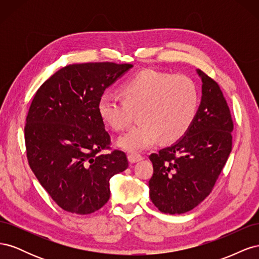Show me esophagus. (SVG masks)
Returning <instances> with one entry per match:
<instances>
[{"instance_id": "obj_1", "label": "esophagus", "mask_w": 259, "mask_h": 259, "mask_svg": "<svg viewBox=\"0 0 259 259\" xmlns=\"http://www.w3.org/2000/svg\"><path fill=\"white\" fill-rule=\"evenodd\" d=\"M127 159H128V161H130V163H136V162H139V161H142L143 160V156L140 155V154H136V153H132V154H128V156H127Z\"/></svg>"}]
</instances>
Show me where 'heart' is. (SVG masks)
Returning <instances> with one entry per match:
<instances>
[{
    "label": "heart",
    "instance_id": "1",
    "mask_svg": "<svg viewBox=\"0 0 259 259\" xmlns=\"http://www.w3.org/2000/svg\"><path fill=\"white\" fill-rule=\"evenodd\" d=\"M122 97L105 93L98 100V113L108 127L126 128L134 112L140 122L117 139V146L139 152L162 140L175 142L190 128L199 107L197 85L184 74L169 75L143 70L122 86Z\"/></svg>",
    "mask_w": 259,
    "mask_h": 259
}]
</instances>
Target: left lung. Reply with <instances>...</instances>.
<instances>
[{
  "mask_svg": "<svg viewBox=\"0 0 259 259\" xmlns=\"http://www.w3.org/2000/svg\"><path fill=\"white\" fill-rule=\"evenodd\" d=\"M202 97L197 116L186 134L149 159L153 175L149 194L165 214H184L213 190L231 152L233 122L219 85L200 69Z\"/></svg>",
  "mask_w": 259,
  "mask_h": 259,
  "instance_id": "1",
  "label": "left lung"
}]
</instances>
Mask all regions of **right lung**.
Here are the masks:
<instances>
[{
  "label": "right lung",
  "instance_id": "add662e5",
  "mask_svg": "<svg viewBox=\"0 0 259 259\" xmlns=\"http://www.w3.org/2000/svg\"><path fill=\"white\" fill-rule=\"evenodd\" d=\"M133 67L88 62L61 68L35 93L25 140L29 165L62 209L88 215L110 198L109 180L128 167L126 154L109 149L110 135L98 113L105 90Z\"/></svg>",
  "mask_w": 259,
  "mask_h": 259
}]
</instances>
